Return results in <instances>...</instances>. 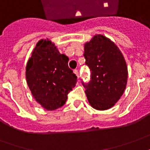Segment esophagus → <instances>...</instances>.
<instances>
[{"instance_id": "34e87169", "label": "esophagus", "mask_w": 150, "mask_h": 150, "mask_svg": "<svg viewBox=\"0 0 150 150\" xmlns=\"http://www.w3.org/2000/svg\"><path fill=\"white\" fill-rule=\"evenodd\" d=\"M74 73H75V75H77V77H78V79L79 78V74L78 70H74Z\"/></svg>"}]
</instances>
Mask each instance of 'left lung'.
I'll return each instance as SVG.
<instances>
[{
	"label": "left lung",
	"instance_id": "1",
	"mask_svg": "<svg viewBox=\"0 0 150 150\" xmlns=\"http://www.w3.org/2000/svg\"><path fill=\"white\" fill-rule=\"evenodd\" d=\"M83 56L91 71L89 81H82L88 102L96 110H108L126 88L127 67L124 57L115 43L102 35H96L86 43Z\"/></svg>",
	"mask_w": 150,
	"mask_h": 150
}]
</instances>
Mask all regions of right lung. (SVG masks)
Wrapping results in <instances>:
<instances>
[{
    "mask_svg": "<svg viewBox=\"0 0 150 150\" xmlns=\"http://www.w3.org/2000/svg\"><path fill=\"white\" fill-rule=\"evenodd\" d=\"M68 61L49 40H40L28 60V87L36 101L48 110L62 106L76 84L77 76L68 67Z\"/></svg>",
    "mask_w": 150,
    "mask_h": 150,
    "instance_id": "add662e5",
    "label": "right lung"
}]
</instances>
